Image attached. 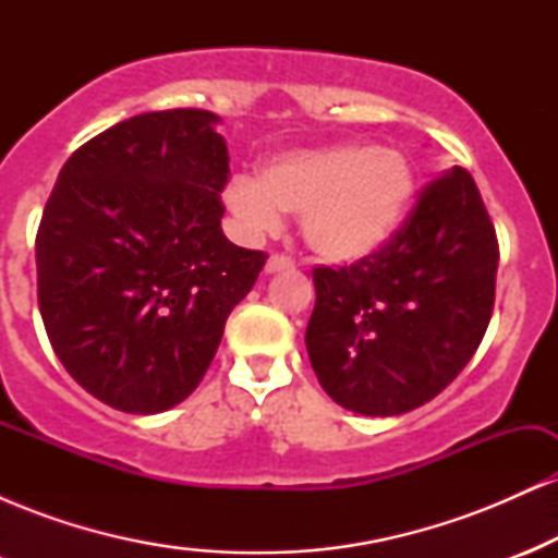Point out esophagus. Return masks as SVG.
Instances as JSON below:
<instances>
[{
	"instance_id": "esophagus-1",
	"label": "esophagus",
	"mask_w": 558,
	"mask_h": 558,
	"mask_svg": "<svg viewBox=\"0 0 558 558\" xmlns=\"http://www.w3.org/2000/svg\"><path fill=\"white\" fill-rule=\"evenodd\" d=\"M286 270H293V259L286 257V254H272V257L267 259V265H265V272L267 275L286 272Z\"/></svg>"
}]
</instances>
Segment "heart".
<instances>
[{"label": "heart", "instance_id": "b5f03b06", "mask_svg": "<svg viewBox=\"0 0 558 558\" xmlns=\"http://www.w3.org/2000/svg\"><path fill=\"white\" fill-rule=\"evenodd\" d=\"M417 196V170L396 149L332 144L272 157L262 178L233 175L226 204L248 235L275 233L283 213L299 215L317 257L360 262L399 233Z\"/></svg>", "mask_w": 558, "mask_h": 558}]
</instances>
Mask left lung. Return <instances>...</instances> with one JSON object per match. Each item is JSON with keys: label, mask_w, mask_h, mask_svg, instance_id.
<instances>
[{"label": "left lung", "mask_w": 558, "mask_h": 558, "mask_svg": "<svg viewBox=\"0 0 558 558\" xmlns=\"http://www.w3.org/2000/svg\"><path fill=\"white\" fill-rule=\"evenodd\" d=\"M496 270V230L475 181L464 168L444 172L380 252L312 272L304 341L319 386L367 417L435 399L488 330Z\"/></svg>", "instance_id": "1"}]
</instances>
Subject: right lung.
<instances>
[{
    "label": "right lung",
    "mask_w": 558,
    "mask_h": 558,
    "mask_svg": "<svg viewBox=\"0 0 558 558\" xmlns=\"http://www.w3.org/2000/svg\"><path fill=\"white\" fill-rule=\"evenodd\" d=\"M207 110L144 112L73 151L36 233L38 310L94 399L157 414L189 399L267 254L226 239L228 146Z\"/></svg>",
    "instance_id": "right-lung-1"
}]
</instances>
